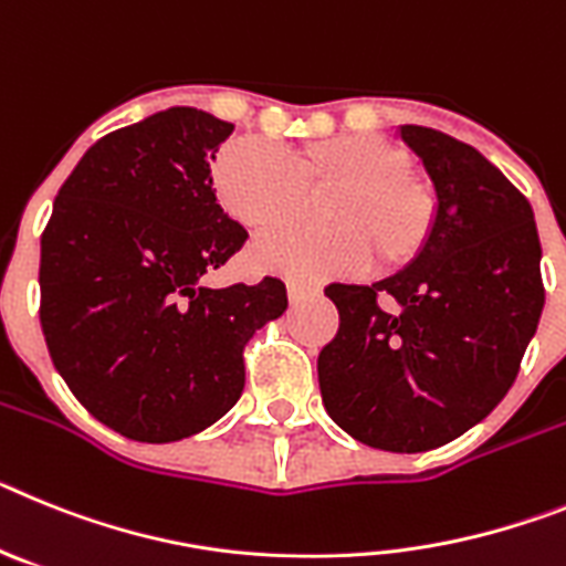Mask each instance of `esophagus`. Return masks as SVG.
<instances>
[{
  "label": "esophagus",
  "mask_w": 566,
  "mask_h": 566,
  "mask_svg": "<svg viewBox=\"0 0 566 566\" xmlns=\"http://www.w3.org/2000/svg\"><path fill=\"white\" fill-rule=\"evenodd\" d=\"M287 296H290V302H304V298L318 296V287L316 284H304V282H296V279H293V282H287Z\"/></svg>",
  "instance_id": "34e87169"
}]
</instances>
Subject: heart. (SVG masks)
Here are the masks:
<instances>
[{
	"label": "heart",
	"mask_w": 566,
	"mask_h": 566,
	"mask_svg": "<svg viewBox=\"0 0 566 566\" xmlns=\"http://www.w3.org/2000/svg\"><path fill=\"white\" fill-rule=\"evenodd\" d=\"M213 188L235 222L270 230L296 219L307 196H332L318 208L327 228H282L250 250L255 268L302 282L407 268L430 242L439 196L407 154L376 136L347 134L302 142L282 154L233 139L216 154Z\"/></svg>",
	"instance_id": "b5f03b06"
}]
</instances>
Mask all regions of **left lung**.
Returning a JSON list of instances; mask_svg holds the SVG:
<instances>
[{
	"label": "left lung",
	"mask_w": 566,
	"mask_h": 566,
	"mask_svg": "<svg viewBox=\"0 0 566 566\" xmlns=\"http://www.w3.org/2000/svg\"><path fill=\"white\" fill-rule=\"evenodd\" d=\"M399 134L424 161L439 219L396 276L324 287L338 333L318 353V387L353 439L421 453L479 424L513 387L544 307L542 242L530 201L475 147L432 127Z\"/></svg>",
	"instance_id": "left-lung-1"
}]
</instances>
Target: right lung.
Segmentation results:
<instances>
[{
  "mask_svg": "<svg viewBox=\"0 0 566 566\" xmlns=\"http://www.w3.org/2000/svg\"><path fill=\"white\" fill-rule=\"evenodd\" d=\"M233 134L167 107L102 136L42 233L39 322L59 376L91 416L165 444L239 401L244 344L287 307L282 279L208 287L248 230L216 201L210 161Z\"/></svg>",
  "mask_w": 566,
  "mask_h": 566,
  "instance_id": "add662e5",
  "label": "right lung"
}]
</instances>
